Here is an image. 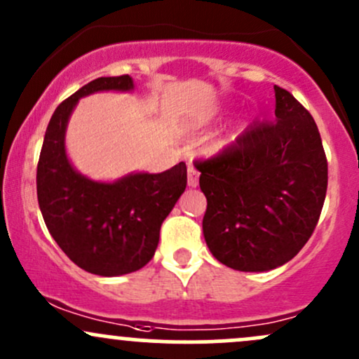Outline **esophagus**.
Returning a JSON list of instances; mask_svg holds the SVG:
<instances>
[{"label": "esophagus", "mask_w": 359, "mask_h": 359, "mask_svg": "<svg viewBox=\"0 0 359 359\" xmlns=\"http://www.w3.org/2000/svg\"><path fill=\"white\" fill-rule=\"evenodd\" d=\"M198 178H200V172L196 171L194 165H188V187L190 188L198 187Z\"/></svg>", "instance_id": "obj_1"}]
</instances>
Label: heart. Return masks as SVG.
Segmentation results:
<instances>
[{"instance_id": "heart-1", "label": "heart", "mask_w": 359, "mask_h": 359, "mask_svg": "<svg viewBox=\"0 0 359 359\" xmlns=\"http://www.w3.org/2000/svg\"><path fill=\"white\" fill-rule=\"evenodd\" d=\"M238 137H240V130H233V132L215 138V140L209 145V152L210 154H222L224 150L229 149L231 145L238 140Z\"/></svg>"}]
</instances>
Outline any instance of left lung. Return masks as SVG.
<instances>
[{"instance_id":"1","label":"left lung","mask_w":359,"mask_h":359,"mask_svg":"<svg viewBox=\"0 0 359 359\" xmlns=\"http://www.w3.org/2000/svg\"><path fill=\"white\" fill-rule=\"evenodd\" d=\"M272 123L246 130L231 149L196 165L207 198L203 238L226 267L267 272L291 260L317 226L327 159L306 109L273 86Z\"/></svg>"}]
</instances>
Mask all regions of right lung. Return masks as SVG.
I'll return each instance as SVG.
<instances>
[{"label": "right lung", "instance_id": "add662e5", "mask_svg": "<svg viewBox=\"0 0 359 359\" xmlns=\"http://www.w3.org/2000/svg\"><path fill=\"white\" fill-rule=\"evenodd\" d=\"M130 75L101 76L56 107L37 165V200L49 233L73 264L102 277L149 264L163 221L187 188V165L164 172L133 171L114 181L82 175L67 152V128L82 97L95 92H133Z\"/></svg>", "mask_w": 359, "mask_h": 359}]
</instances>
